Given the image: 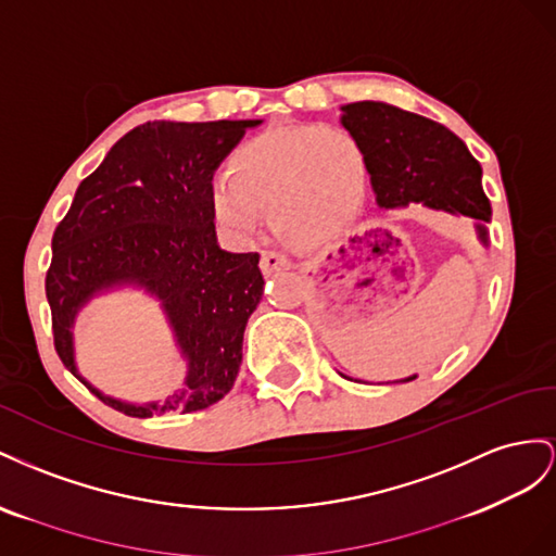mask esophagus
I'll use <instances>...</instances> for the list:
<instances>
[{"mask_svg": "<svg viewBox=\"0 0 556 556\" xmlns=\"http://www.w3.org/2000/svg\"><path fill=\"white\" fill-rule=\"evenodd\" d=\"M291 261L277 251H263L261 253V269L265 275H273L277 269H289Z\"/></svg>", "mask_w": 556, "mask_h": 556, "instance_id": "esophagus-1", "label": "esophagus"}]
</instances>
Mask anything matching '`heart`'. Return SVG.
Segmentation results:
<instances>
[{
	"instance_id": "obj_1",
	"label": "heart",
	"mask_w": 556,
	"mask_h": 556,
	"mask_svg": "<svg viewBox=\"0 0 556 556\" xmlns=\"http://www.w3.org/2000/svg\"><path fill=\"white\" fill-rule=\"evenodd\" d=\"M368 163L358 139L338 125H298L253 137L212 184L216 220L235 240L256 232L263 210L298 244H324L358 214Z\"/></svg>"
}]
</instances>
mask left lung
<instances>
[{"instance_id": "left-lung-1", "label": "left lung", "mask_w": 556, "mask_h": 556, "mask_svg": "<svg viewBox=\"0 0 556 556\" xmlns=\"http://www.w3.org/2000/svg\"><path fill=\"white\" fill-rule=\"evenodd\" d=\"M342 125L366 153L372 190L382 210L424 207L478 220L486 244L491 204L482 190V167L445 125L384 102L342 106ZM417 377H407L412 382Z\"/></svg>"}]
</instances>
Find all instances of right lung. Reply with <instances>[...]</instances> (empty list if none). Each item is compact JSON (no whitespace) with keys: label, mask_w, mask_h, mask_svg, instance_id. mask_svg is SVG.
Masks as SVG:
<instances>
[{"label":"right lung","mask_w":556,"mask_h":556,"mask_svg":"<svg viewBox=\"0 0 556 556\" xmlns=\"http://www.w3.org/2000/svg\"><path fill=\"white\" fill-rule=\"evenodd\" d=\"M261 121H149L121 137L76 188L53 232L46 298L53 342L65 368L98 399L128 417L198 412L232 389L249 316L263 295L258 253L216 244L212 177ZM135 282L162 300L189 361L187 389L163 406H130L77 375L71 326L94 293Z\"/></svg>","instance_id":"1"}]
</instances>
